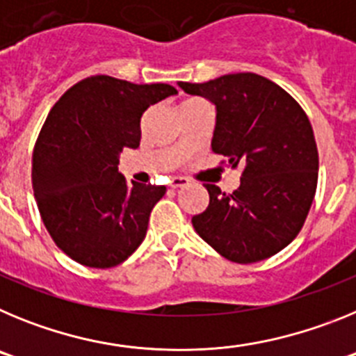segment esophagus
<instances>
[{
    "label": "esophagus",
    "instance_id": "34e87169",
    "mask_svg": "<svg viewBox=\"0 0 356 356\" xmlns=\"http://www.w3.org/2000/svg\"><path fill=\"white\" fill-rule=\"evenodd\" d=\"M185 185H188V180L184 178V176H175V178H171V181H169V187L171 188H180L185 187Z\"/></svg>",
    "mask_w": 356,
    "mask_h": 356
}]
</instances>
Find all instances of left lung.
<instances>
[{
  "instance_id": "left-lung-1",
  "label": "left lung",
  "mask_w": 356,
  "mask_h": 356,
  "mask_svg": "<svg viewBox=\"0 0 356 356\" xmlns=\"http://www.w3.org/2000/svg\"><path fill=\"white\" fill-rule=\"evenodd\" d=\"M216 105L212 151L242 163L232 194L207 184L210 203L193 217L201 238L237 264L266 260L303 228L317 188L316 137L305 110L275 81L235 72L205 83H178Z\"/></svg>"
}]
</instances>
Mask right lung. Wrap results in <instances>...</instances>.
Returning a JSON list of instances; mask_svg holds the SVG:
<instances>
[{"mask_svg": "<svg viewBox=\"0 0 356 356\" xmlns=\"http://www.w3.org/2000/svg\"><path fill=\"white\" fill-rule=\"evenodd\" d=\"M178 94L168 83L137 85L97 74L53 105L31 156V185L55 244L74 262L119 266L146 237L163 185H128L119 153L139 147L149 105Z\"/></svg>", "mask_w": 356, "mask_h": 356, "instance_id": "1", "label": "right lung"}]
</instances>
